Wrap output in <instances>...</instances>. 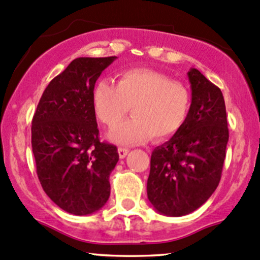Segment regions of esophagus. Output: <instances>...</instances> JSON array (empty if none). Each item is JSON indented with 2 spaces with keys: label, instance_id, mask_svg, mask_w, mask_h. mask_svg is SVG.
<instances>
[{
  "label": "esophagus",
  "instance_id": "1",
  "mask_svg": "<svg viewBox=\"0 0 260 260\" xmlns=\"http://www.w3.org/2000/svg\"><path fill=\"white\" fill-rule=\"evenodd\" d=\"M118 152H119L120 158H124V157H126V155H127V153H129V149H124V147H119Z\"/></svg>",
  "mask_w": 260,
  "mask_h": 260
}]
</instances>
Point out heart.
I'll return each instance as SVG.
<instances>
[{
	"instance_id": "1",
	"label": "heart",
	"mask_w": 260,
	"mask_h": 260,
	"mask_svg": "<svg viewBox=\"0 0 260 260\" xmlns=\"http://www.w3.org/2000/svg\"><path fill=\"white\" fill-rule=\"evenodd\" d=\"M93 108L98 119L109 127L121 121L131 108L133 119L108 134L109 140L122 146L149 140H166L185 125L191 95L182 83L150 69H131L120 74L118 85L108 79L96 83Z\"/></svg>"
}]
</instances>
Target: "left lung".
I'll list each match as a JSON object with an SVG mask.
<instances>
[{
    "label": "left lung",
    "instance_id": "left-lung-1",
    "mask_svg": "<svg viewBox=\"0 0 260 260\" xmlns=\"http://www.w3.org/2000/svg\"><path fill=\"white\" fill-rule=\"evenodd\" d=\"M187 75L188 116L182 129L152 151L147 178L150 203L170 217L192 213L216 191L230 138L220 89L196 68Z\"/></svg>",
    "mask_w": 260,
    "mask_h": 260
}]
</instances>
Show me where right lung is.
I'll return each instance as SVG.
<instances>
[{
    "label": "right lung",
    "mask_w": 260,
    "mask_h": 260,
    "mask_svg": "<svg viewBox=\"0 0 260 260\" xmlns=\"http://www.w3.org/2000/svg\"><path fill=\"white\" fill-rule=\"evenodd\" d=\"M116 57H80L54 78L42 94L32 120V151L40 182L68 213L99 211L110 196L118 149L99 140L93 90Z\"/></svg>",
    "instance_id": "1"
}]
</instances>
